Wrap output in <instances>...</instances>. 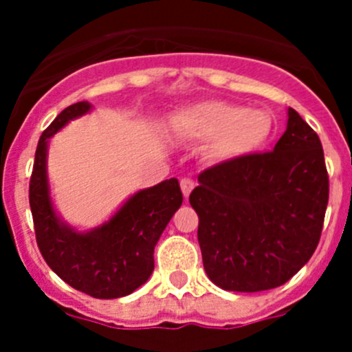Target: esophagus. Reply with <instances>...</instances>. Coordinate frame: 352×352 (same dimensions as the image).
Masks as SVG:
<instances>
[{
	"mask_svg": "<svg viewBox=\"0 0 352 352\" xmlns=\"http://www.w3.org/2000/svg\"><path fill=\"white\" fill-rule=\"evenodd\" d=\"M194 186H196V184H194L192 179H182V180H180V189H182L184 197L189 199L190 192H192V189H194Z\"/></svg>",
	"mask_w": 352,
	"mask_h": 352,
	"instance_id": "34e87169",
	"label": "esophagus"
}]
</instances>
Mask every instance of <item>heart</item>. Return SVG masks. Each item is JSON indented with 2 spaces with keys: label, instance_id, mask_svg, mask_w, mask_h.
<instances>
[{
  "label": "heart",
  "instance_id": "heart-1",
  "mask_svg": "<svg viewBox=\"0 0 352 352\" xmlns=\"http://www.w3.org/2000/svg\"><path fill=\"white\" fill-rule=\"evenodd\" d=\"M180 134L209 143V153L232 162L257 153L272 134V117L264 109H247L223 100L199 102L177 117Z\"/></svg>",
  "mask_w": 352,
  "mask_h": 352
}]
</instances>
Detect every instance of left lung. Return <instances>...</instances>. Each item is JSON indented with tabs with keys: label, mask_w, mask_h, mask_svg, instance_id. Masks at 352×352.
Listing matches in <instances>:
<instances>
[{
	"label": "left lung",
	"mask_w": 352,
	"mask_h": 352,
	"mask_svg": "<svg viewBox=\"0 0 352 352\" xmlns=\"http://www.w3.org/2000/svg\"><path fill=\"white\" fill-rule=\"evenodd\" d=\"M189 202L208 278L255 293L289 281L324 228L329 175L317 133L294 109L274 150L223 162L197 177Z\"/></svg>",
	"instance_id": "left-lung-1"
}]
</instances>
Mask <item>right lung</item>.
<instances>
[{
  "mask_svg": "<svg viewBox=\"0 0 352 352\" xmlns=\"http://www.w3.org/2000/svg\"><path fill=\"white\" fill-rule=\"evenodd\" d=\"M90 110L88 102L69 105L42 133L28 201L38 250L49 267L74 289L112 300L148 281L155 269V245L184 197L179 180L168 179L131 196L107 223L90 232H76L61 221L49 196V138Z\"/></svg>",
  "mask_w": 352,
  "mask_h": 352,
  "instance_id": "right-lung-1",
  "label": "right lung"
}]
</instances>
